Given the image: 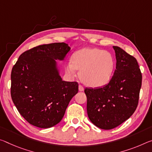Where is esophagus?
Wrapping results in <instances>:
<instances>
[{
	"mask_svg": "<svg viewBox=\"0 0 152 152\" xmlns=\"http://www.w3.org/2000/svg\"><path fill=\"white\" fill-rule=\"evenodd\" d=\"M78 89H79V91H84V87L82 85H79Z\"/></svg>",
	"mask_w": 152,
	"mask_h": 152,
	"instance_id": "esophagus-1",
	"label": "esophagus"
}]
</instances>
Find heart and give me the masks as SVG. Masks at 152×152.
<instances>
[{
  "instance_id": "obj_1",
  "label": "heart",
  "mask_w": 152,
  "mask_h": 152,
  "mask_svg": "<svg viewBox=\"0 0 152 152\" xmlns=\"http://www.w3.org/2000/svg\"><path fill=\"white\" fill-rule=\"evenodd\" d=\"M114 68V60L110 53L99 49L85 48L76 51L67 62L66 71L75 74L79 72V77L84 84L91 87H100L108 83Z\"/></svg>"
}]
</instances>
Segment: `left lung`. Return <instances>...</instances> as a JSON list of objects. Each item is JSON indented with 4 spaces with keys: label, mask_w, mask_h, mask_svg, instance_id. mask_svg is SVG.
Segmentation results:
<instances>
[{
    "label": "left lung",
    "mask_w": 152,
    "mask_h": 152,
    "mask_svg": "<svg viewBox=\"0 0 152 152\" xmlns=\"http://www.w3.org/2000/svg\"><path fill=\"white\" fill-rule=\"evenodd\" d=\"M116 67L107 85L86 88L87 114L93 124L110 130L131 116L138 105L142 74L137 59L120 47H113Z\"/></svg>",
    "instance_id": "8db88e82"
}]
</instances>
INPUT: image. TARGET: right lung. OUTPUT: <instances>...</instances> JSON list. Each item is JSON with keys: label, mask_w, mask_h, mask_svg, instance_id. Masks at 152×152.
<instances>
[{"label": "right lung", "mask_w": 152, "mask_h": 152, "mask_svg": "<svg viewBox=\"0 0 152 152\" xmlns=\"http://www.w3.org/2000/svg\"><path fill=\"white\" fill-rule=\"evenodd\" d=\"M69 50L64 42L37 46L23 53L12 68V100L30 124L47 129L58 124L78 93V83L62 80L57 68L56 59L64 60Z\"/></svg>", "instance_id": "obj_1"}]
</instances>
